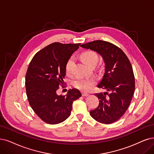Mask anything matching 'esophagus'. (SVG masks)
Wrapping results in <instances>:
<instances>
[{
	"instance_id": "34e87169",
	"label": "esophagus",
	"mask_w": 154,
	"mask_h": 154,
	"mask_svg": "<svg viewBox=\"0 0 154 154\" xmlns=\"http://www.w3.org/2000/svg\"><path fill=\"white\" fill-rule=\"evenodd\" d=\"M82 96H88L89 94L86 92H83V93H82Z\"/></svg>"
}]
</instances>
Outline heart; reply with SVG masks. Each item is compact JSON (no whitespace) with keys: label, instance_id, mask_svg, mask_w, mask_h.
Instances as JSON below:
<instances>
[{"label":"heart","instance_id":"1","mask_svg":"<svg viewBox=\"0 0 154 154\" xmlns=\"http://www.w3.org/2000/svg\"><path fill=\"white\" fill-rule=\"evenodd\" d=\"M81 58L85 63L89 66L97 64L99 60V57L97 53L92 51H86V52L83 53L81 54ZM73 65L74 60L72 57H71L70 58L68 59L65 65V71L67 75H71L72 73ZM94 83L95 81L93 79L82 77L77 78L73 82V84L74 86L83 91L89 90L93 86Z\"/></svg>","mask_w":154,"mask_h":154}]
</instances>
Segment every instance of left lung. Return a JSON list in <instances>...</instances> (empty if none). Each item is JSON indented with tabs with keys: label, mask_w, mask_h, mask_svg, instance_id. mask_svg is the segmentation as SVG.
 Listing matches in <instances>:
<instances>
[{
	"label": "left lung",
	"mask_w": 154,
	"mask_h": 154,
	"mask_svg": "<svg viewBox=\"0 0 154 154\" xmlns=\"http://www.w3.org/2000/svg\"><path fill=\"white\" fill-rule=\"evenodd\" d=\"M83 48L100 54L105 63V73L98 88L110 93H96L100 103L90 115L96 121L109 124L120 119L131 101L135 80L131 63L122 49L110 42L97 40L82 44Z\"/></svg>",
	"instance_id": "left-lung-1"
}]
</instances>
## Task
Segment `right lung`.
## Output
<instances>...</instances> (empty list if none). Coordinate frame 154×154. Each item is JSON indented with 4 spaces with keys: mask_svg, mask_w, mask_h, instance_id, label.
Listing matches in <instances>:
<instances>
[{
    "mask_svg": "<svg viewBox=\"0 0 154 154\" xmlns=\"http://www.w3.org/2000/svg\"><path fill=\"white\" fill-rule=\"evenodd\" d=\"M81 44L54 42L37 52L26 73L27 98L33 110L49 124H59L70 116L73 101L81 96L77 89L65 96L58 95L59 86L64 84L65 65Z\"/></svg>",
    "mask_w": 154,
    "mask_h": 154,
    "instance_id": "right-lung-1",
    "label": "right lung"
}]
</instances>
